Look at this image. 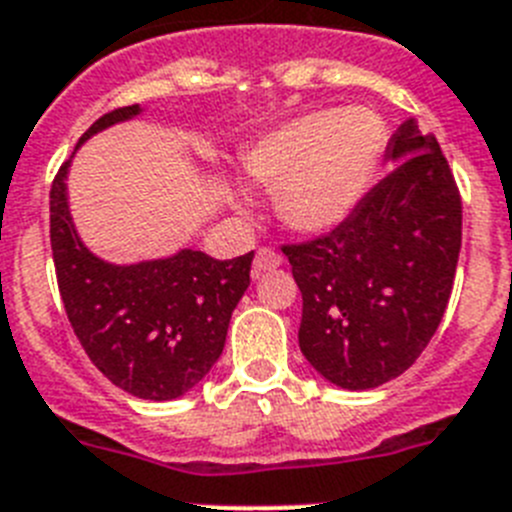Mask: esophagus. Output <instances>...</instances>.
<instances>
[{"mask_svg": "<svg viewBox=\"0 0 512 512\" xmlns=\"http://www.w3.org/2000/svg\"><path fill=\"white\" fill-rule=\"evenodd\" d=\"M281 262H283L281 252H275L273 247H262V250H257L255 262H252V275L257 278V275L268 273V270H275Z\"/></svg>", "mask_w": 512, "mask_h": 512, "instance_id": "1", "label": "esophagus"}]
</instances>
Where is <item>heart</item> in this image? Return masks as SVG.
<instances>
[{"mask_svg": "<svg viewBox=\"0 0 512 512\" xmlns=\"http://www.w3.org/2000/svg\"><path fill=\"white\" fill-rule=\"evenodd\" d=\"M386 149V126L368 108L317 110L262 133L242 151L244 177L273 190L283 224L324 234L358 208ZM244 206V195H234Z\"/></svg>", "mask_w": 512, "mask_h": 512, "instance_id": "obj_1", "label": "heart"}]
</instances>
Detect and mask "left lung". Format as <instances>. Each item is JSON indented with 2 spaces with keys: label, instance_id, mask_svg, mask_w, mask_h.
Wrapping results in <instances>:
<instances>
[{
  "label": "left lung",
  "instance_id": "8db88e82",
  "mask_svg": "<svg viewBox=\"0 0 512 512\" xmlns=\"http://www.w3.org/2000/svg\"><path fill=\"white\" fill-rule=\"evenodd\" d=\"M386 159L399 164L340 226L281 247L304 299L301 353L350 391L397 379L428 348L461 250V195L433 133L402 123Z\"/></svg>",
  "mask_w": 512,
  "mask_h": 512
}]
</instances>
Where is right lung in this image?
<instances>
[{
  "mask_svg": "<svg viewBox=\"0 0 512 512\" xmlns=\"http://www.w3.org/2000/svg\"><path fill=\"white\" fill-rule=\"evenodd\" d=\"M139 113V105L110 110L79 144ZM69 164H61L51 185V250L74 335L102 376L133 397H182L219 361L231 311L250 286L255 252L234 260H213L198 250L136 265L100 260L71 224Z\"/></svg>",
  "mask_w": 512,
  "mask_h": 512,
  "instance_id": "right-lung-1",
  "label": "right lung"
}]
</instances>
